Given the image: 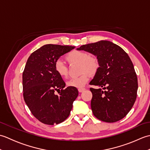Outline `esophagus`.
Here are the masks:
<instances>
[{"label":"esophagus","instance_id":"1","mask_svg":"<svg viewBox=\"0 0 150 150\" xmlns=\"http://www.w3.org/2000/svg\"><path fill=\"white\" fill-rule=\"evenodd\" d=\"M85 90H86V88H79L78 89V90L79 92H80V93H81V92H83Z\"/></svg>","mask_w":150,"mask_h":150}]
</instances>
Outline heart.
<instances>
[{
  "label": "heart",
  "instance_id": "1",
  "mask_svg": "<svg viewBox=\"0 0 150 150\" xmlns=\"http://www.w3.org/2000/svg\"><path fill=\"white\" fill-rule=\"evenodd\" d=\"M66 59L69 64H79V73L81 75L78 77L72 78L67 82L69 87L81 88L86 84L90 80V76H95L100 68V62L95 56L83 51L73 50L67 54ZM56 73L60 77L66 78L68 75V68L63 61L57 60L54 64Z\"/></svg>",
  "mask_w": 150,
  "mask_h": 150
}]
</instances>
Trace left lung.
Returning <instances> with one entry per match:
<instances>
[{
    "label": "left lung",
    "mask_w": 150,
    "mask_h": 150,
    "mask_svg": "<svg viewBox=\"0 0 150 150\" xmlns=\"http://www.w3.org/2000/svg\"><path fill=\"white\" fill-rule=\"evenodd\" d=\"M78 50L96 55L100 62L98 71L90 82L100 87L90 89L94 116L106 122L123 119L134 104L138 89L137 77L129 57L120 46L108 40L85 44Z\"/></svg>",
    "instance_id": "left-lung-1"
}]
</instances>
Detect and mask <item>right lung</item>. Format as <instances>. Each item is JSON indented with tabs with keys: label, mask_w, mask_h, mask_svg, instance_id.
Listing matches in <instances>:
<instances>
[{
	"label": "right lung",
	"mask_w": 150,
	"mask_h": 150,
	"mask_svg": "<svg viewBox=\"0 0 150 150\" xmlns=\"http://www.w3.org/2000/svg\"><path fill=\"white\" fill-rule=\"evenodd\" d=\"M75 46L46 44L35 51L28 58L22 73L23 97L33 116L47 125L58 124L69 115L77 89L65 87L54 64ZM57 91L59 95H55Z\"/></svg>",
	"instance_id": "1"
}]
</instances>
